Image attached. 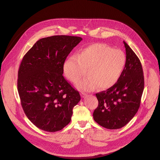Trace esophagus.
Here are the masks:
<instances>
[{
	"mask_svg": "<svg viewBox=\"0 0 160 160\" xmlns=\"http://www.w3.org/2000/svg\"><path fill=\"white\" fill-rule=\"evenodd\" d=\"M80 96H81V97L82 98H85L86 97V96H87V94H85V93H80Z\"/></svg>",
	"mask_w": 160,
	"mask_h": 160,
	"instance_id": "esophagus-1",
	"label": "esophagus"
}]
</instances>
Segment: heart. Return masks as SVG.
Wrapping results in <instances>:
<instances>
[{
    "instance_id": "obj_1",
    "label": "heart",
    "mask_w": 160,
    "mask_h": 160,
    "mask_svg": "<svg viewBox=\"0 0 160 160\" xmlns=\"http://www.w3.org/2000/svg\"><path fill=\"white\" fill-rule=\"evenodd\" d=\"M126 65V56L120 49H112L102 43H94L68 57L63 64L65 77L78 82L86 73L88 77L76 85L83 92H90L99 87L106 89L115 85Z\"/></svg>"
}]
</instances>
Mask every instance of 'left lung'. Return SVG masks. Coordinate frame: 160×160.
Listing matches in <instances>:
<instances>
[{
    "label": "left lung",
    "instance_id": "8db88e82",
    "mask_svg": "<svg viewBox=\"0 0 160 160\" xmlns=\"http://www.w3.org/2000/svg\"><path fill=\"white\" fill-rule=\"evenodd\" d=\"M126 65L117 82L96 94L99 104L93 117L101 126L111 130L126 125L138 112L144 87L143 70L138 57L123 41Z\"/></svg>",
    "mask_w": 160,
    "mask_h": 160
}]
</instances>
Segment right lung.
Wrapping results in <instances>:
<instances>
[{
	"mask_svg": "<svg viewBox=\"0 0 160 160\" xmlns=\"http://www.w3.org/2000/svg\"><path fill=\"white\" fill-rule=\"evenodd\" d=\"M82 40L68 35L43 38L22 58L18 79L21 104L27 118L42 130L62 129L80 101L79 92L62 74L67 56Z\"/></svg>",
	"mask_w": 160,
	"mask_h": 160,
	"instance_id": "1",
	"label": "right lung"
}]
</instances>
